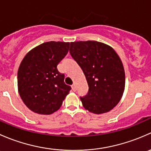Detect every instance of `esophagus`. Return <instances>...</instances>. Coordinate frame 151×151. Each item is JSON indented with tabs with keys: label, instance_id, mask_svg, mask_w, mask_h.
I'll use <instances>...</instances> for the list:
<instances>
[{
	"label": "esophagus",
	"instance_id": "esophagus-1",
	"mask_svg": "<svg viewBox=\"0 0 151 151\" xmlns=\"http://www.w3.org/2000/svg\"><path fill=\"white\" fill-rule=\"evenodd\" d=\"M71 88H72L73 91H77V86H76L75 84L71 85Z\"/></svg>",
	"mask_w": 151,
	"mask_h": 151
}]
</instances>
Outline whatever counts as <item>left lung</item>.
<instances>
[{"label":"left lung","instance_id":"obj_1","mask_svg":"<svg viewBox=\"0 0 151 151\" xmlns=\"http://www.w3.org/2000/svg\"><path fill=\"white\" fill-rule=\"evenodd\" d=\"M71 57L83 70L88 89L80 97L89 112L102 114L113 109L121 99L125 88L122 61L115 50L96 41L70 43Z\"/></svg>","mask_w":151,"mask_h":151}]
</instances>
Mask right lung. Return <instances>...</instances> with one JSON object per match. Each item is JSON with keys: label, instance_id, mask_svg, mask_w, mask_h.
Returning <instances> with one entry per match:
<instances>
[{"label": "right lung", "instance_id": "obj_1", "mask_svg": "<svg viewBox=\"0 0 151 151\" xmlns=\"http://www.w3.org/2000/svg\"><path fill=\"white\" fill-rule=\"evenodd\" d=\"M69 42H48L30 50L19 65L18 91L24 104L33 112L50 115L61 106L71 89L57 66L66 55Z\"/></svg>", "mask_w": 151, "mask_h": 151}]
</instances>
